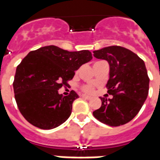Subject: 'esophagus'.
<instances>
[{
    "mask_svg": "<svg viewBox=\"0 0 160 160\" xmlns=\"http://www.w3.org/2000/svg\"><path fill=\"white\" fill-rule=\"evenodd\" d=\"M81 97L84 98H86V99H91V97H89V96H87V95H81Z\"/></svg>",
    "mask_w": 160,
    "mask_h": 160,
    "instance_id": "obj_1",
    "label": "esophagus"
}]
</instances>
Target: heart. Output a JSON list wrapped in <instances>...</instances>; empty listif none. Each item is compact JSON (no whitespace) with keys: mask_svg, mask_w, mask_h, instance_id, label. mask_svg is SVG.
<instances>
[{"mask_svg":"<svg viewBox=\"0 0 160 160\" xmlns=\"http://www.w3.org/2000/svg\"><path fill=\"white\" fill-rule=\"evenodd\" d=\"M96 62V63H98ZM80 89L82 92H84L85 93L87 94H92L94 92V90H95V87H94L93 85H91V84H87V85H83L81 86Z\"/></svg>","mask_w":160,"mask_h":160,"instance_id":"b5f03b06","label":"heart"}]
</instances>
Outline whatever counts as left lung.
Wrapping results in <instances>:
<instances>
[{
    "mask_svg": "<svg viewBox=\"0 0 160 160\" xmlns=\"http://www.w3.org/2000/svg\"><path fill=\"white\" fill-rule=\"evenodd\" d=\"M98 59L110 64L106 87L112 98H100L102 105L92 112L103 123L118 127L128 123L138 114L147 99L149 77L144 61L122 46H109L93 51Z\"/></svg>",
    "mask_w": 160,
    "mask_h": 160,
    "instance_id": "8db88e82",
    "label": "left lung"
}]
</instances>
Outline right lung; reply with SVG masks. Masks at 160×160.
<instances>
[{"mask_svg": "<svg viewBox=\"0 0 160 160\" xmlns=\"http://www.w3.org/2000/svg\"><path fill=\"white\" fill-rule=\"evenodd\" d=\"M92 58L89 50L68 51L54 45L31 51L17 66L12 83L16 103L26 120L42 129L62 124L79 95L71 91L63 96L58 90Z\"/></svg>", "mask_w": 160, "mask_h": 160, "instance_id": "add662e5", "label": "right lung"}]
</instances>
